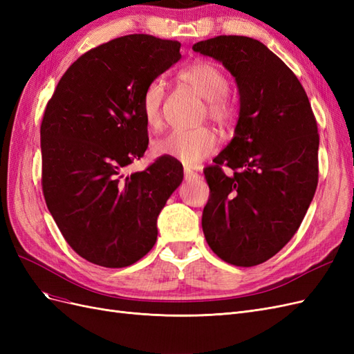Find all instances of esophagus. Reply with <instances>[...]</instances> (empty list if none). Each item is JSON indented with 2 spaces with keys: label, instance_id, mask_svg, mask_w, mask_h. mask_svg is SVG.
<instances>
[{
  "label": "esophagus",
  "instance_id": "1",
  "mask_svg": "<svg viewBox=\"0 0 354 354\" xmlns=\"http://www.w3.org/2000/svg\"><path fill=\"white\" fill-rule=\"evenodd\" d=\"M199 178H201V176L198 173H195V171H192L190 168H185V180L186 181H195Z\"/></svg>",
  "mask_w": 354,
  "mask_h": 354
}]
</instances>
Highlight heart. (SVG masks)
Instances as JSON below:
<instances>
[{"mask_svg": "<svg viewBox=\"0 0 354 354\" xmlns=\"http://www.w3.org/2000/svg\"><path fill=\"white\" fill-rule=\"evenodd\" d=\"M180 81L190 85L207 100V115L211 121L221 127L232 124L234 106L226 95L229 80L224 72L212 62L201 60L190 65L178 75ZM165 84L155 80L147 85L142 97V115L149 130H159L162 125V102ZM217 147V137L208 128L196 130H174L153 143V152L169 156L187 167H195L209 156Z\"/></svg>", "mask_w": 354, "mask_h": 354, "instance_id": "1", "label": "heart"}]
</instances>
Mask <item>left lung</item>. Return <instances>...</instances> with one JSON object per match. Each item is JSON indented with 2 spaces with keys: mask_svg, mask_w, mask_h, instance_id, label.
Masks as SVG:
<instances>
[{
  "mask_svg": "<svg viewBox=\"0 0 354 354\" xmlns=\"http://www.w3.org/2000/svg\"><path fill=\"white\" fill-rule=\"evenodd\" d=\"M192 48L221 62L239 91L232 142L203 169L209 199L202 230L226 263L261 264L291 241L315 196L319 134L312 106L294 72L260 41L220 35ZM223 165L234 174L224 175Z\"/></svg>",
  "mask_w": 354,
  "mask_h": 354,
  "instance_id": "left-lung-1",
  "label": "left lung"
}]
</instances>
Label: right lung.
<instances>
[{"label":"right lung","mask_w":354,"mask_h":354,"mask_svg":"<svg viewBox=\"0 0 354 354\" xmlns=\"http://www.w3.org/2000/svg\"><path fill=\"white\" fill-rule=\"evenodd\" d=\"M180 46L145 34L115 38L73 62L47 103L42 194L63 238L90 263L120 269L145 257L183 181V165L169 156L124 173L149 145L143 93L180 60Z\"/></svg>","instance_id":"add662e5"}]
</instances>
